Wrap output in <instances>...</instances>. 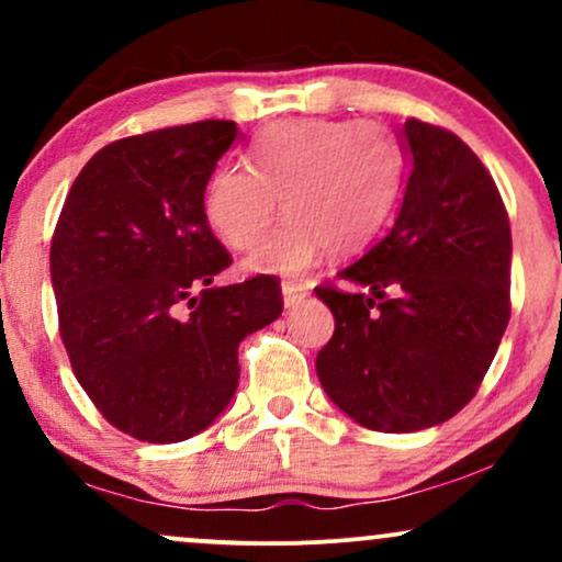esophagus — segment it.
<instances>
[{"mask_svg": "<svg viewBox=\"0 0 562 562\" xmlns=\"http://www.w3.org/2000/svg\"><path fill=\"white\" fill-rule=\"evenodd\" d=\"M306 295H308V288L301 285V282H290V280L282 282V301H285L288 308L299 306Z\"/></svg>", "mask_w": 562, "mask_h": 562, "instance_id": "1", "label": "esophagus"}]
</instances>
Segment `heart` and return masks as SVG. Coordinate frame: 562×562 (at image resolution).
Returning <instances> with one entry per match:
<instances>
[{
    "label": "heart",
    "instance_id": "b5f03b06",
    "mask_svg": "<svg viewBox=\"0 0 562 562\" xmlns=\"http://www.w3.org/2000/svg\"><path fill=\"white\" fill-rule=\"evenodd\" d=\"M250 164H224L205 184L211 229L229 248H256L280 198L285 222L248 259L256 272L301 274L327 248L357 254L389 222L402 187V147L372 121H280L250 145Z\"/></svg>",
    "mask_w": 562,
    "mask_h": 562
}]
</instances>
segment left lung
Here are the masks:
<instances>
[{"label":"left lung","instance_id":"8db88e82","mask_svg":"<svg viewBox=\"0 0 562 562\" xmlns=\"http://www.w3.org/2000/svg\"><path fill=\"white\" fill-rule=\"evenodd\" d=\"M404 137L412 171L389 235L340 269L348 288H314L335 317L322 389L383 434L454 417L509 322L513 237L492 173L449 128L406 119Z\"/></svg>","mask_w":562,"mask_h":562}]
</instances>
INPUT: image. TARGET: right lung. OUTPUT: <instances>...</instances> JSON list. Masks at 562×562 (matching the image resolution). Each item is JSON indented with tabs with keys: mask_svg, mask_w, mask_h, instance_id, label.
<instances>
[{
	"mask_svg": "<svg viewBox=\"0 0 562 562\" xmlns=\"http://www.w3.org/2000/svg\"><path fill=\"white\" fill-rule=\"evenodd\" d=\"M235 121L156 128L97 150L49 248L74 375L113 428L173 443L209 428L240 380L237 346L282 314L280 280H214L232 263L209 227L205 184Z\"/></svg>",
	"mask_w": 562,
	"mask_h": 562,
	"instance_id": "right-lung-1",
	"label": "right lung"
}]
</instances>
